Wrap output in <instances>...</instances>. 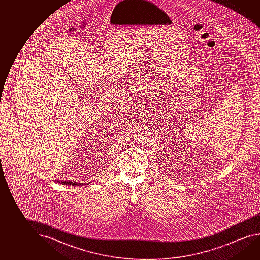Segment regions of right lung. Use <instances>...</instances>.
I'll return each mask as SVG.
<instances>
[{"label": "right lung", "instance_id": "add662e5", "mask_svg": "<svg viewBox=\"0 0 260 260\" xmlns=\"http://www.w3.org/2000/svg\"><path fill=\"white\" fill-rule=\"evenodd\" d=\"M61 184H63V185H69V186H73V185H76L75 182H72V181H61L60 182Z\"/></svg>", "mask_w": 260, "mask_h": 260}]
</instances>
